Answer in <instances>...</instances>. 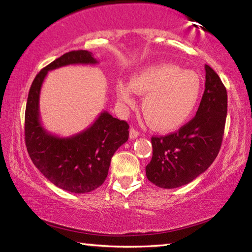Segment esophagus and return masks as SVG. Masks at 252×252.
I'll return each mask as SVG.
<instances>
[{
  "label": "esophagus",
  "instance_id": "esophagus-1",
  "mask_svg": "<svg viewBox=\"0 0 252 252\" xmlns=\"http://www.w3.org/2000/svg\"><path fill=\"white\" fill-rule=\"evenodd\" d=\"M139 136V132L134 127H130V139H135Z\"/></svg>",
  "mask_w": 252,
  "mask_h": 252
}]
</instances>
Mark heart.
Instances as JSON below:
<instances>
[{
	"label": "heart",
	"instance_id": "obj_1",
	"mask_svg": "<svg viewBox=\"0 0 252 252\" xmlns=\"http://www.w3.org/2000/svg\"><path fill=\"white\" fill-rule=\"evenodd\" d=\"M136 93L146 94L142 111L153 129L170 132L192 117L201 97L202 82L197 72L162 63L138 72L131 82L117 85L119 101L129 108L136 105Z\"/></svg>",
	"mask_w": 252,
	"mask_h": 252
}]
</instances>
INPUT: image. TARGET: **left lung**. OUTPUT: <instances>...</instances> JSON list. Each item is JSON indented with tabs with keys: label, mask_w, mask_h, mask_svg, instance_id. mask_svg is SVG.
I'll return each instance as SVG.
<instances>
[{
	"label": "left lung",
	"mask_w": 252,
	"mask_h": 252,
	"mask_svg": "<svg viewBox=\"0 0 252 252\" xmlns=\"http://www.w3.org/2000/svg\"><path fill=\"white\" fill-rule=\"evenodd\" d=\"M206 89L195 117L174 133L152 136L149 181L163 189L188 185L210 167L224 133L228 96L222 81L206 65Z\"/></svg>",
	"instance_id": "1"
}]
</instances>
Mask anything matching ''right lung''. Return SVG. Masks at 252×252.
<instances>
[{"label": "right lung", "instance_id": "add662e5", "mask_svg": "<svg viewBox=\"0 0 252 252\" xmlns=\"http://www.w3.org/2000/svg\"><path fill=\"white\" fill-rule=\"evenodd\" d=\"M91 52L71 51L42 69L32 82L25 109V144L34 165L61 189L91 192L108 177L111 159L129 139V125L103 111L91 126L69 138L51 134L41 125L39 100L48 72L70 64H96Z\"/></svg>", "mask_w": 252, "mask_h": 252}]
</instances>
